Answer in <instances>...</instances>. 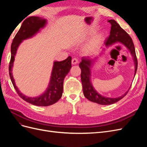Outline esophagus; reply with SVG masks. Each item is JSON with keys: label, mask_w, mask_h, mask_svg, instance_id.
Wrapping results in <instances>:
<instances>
[{"label": "esophagus", "mask_w": 147, "mask_h": 147, "mask_svg": "<svg viewBox=\"0 0 147 147\" xmlns=\"http://www.w3.org/2000/svg\"><path fill=\"white\" fill-rule=\"evenodd\" d=\"M78 63V61L77 59L76 58H74L72 60V64H76Z\"/></svg>", "instance_id": "1"}]
</instances>
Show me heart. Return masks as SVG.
Listing matches in <instances>:
<instances>
[{"mask_svg":"<svg viewBox=\"0 0 147 147\" xmlns=\"http://www.w3.org/2000/svg\"><path fill=\"white\" fill-rule=\"evenodd\" d=\"M97 28L93 27V26H89L86 28L84 30L83 36L82 37L81 41L86 40L90 38L91 36L95 34L96 32ZM104 40V37L101 33H97L87 44V45L84 48V52L87 55H91L95 53L99 50L100 47L102 46Z\"/></svg>","mask_w":147,"mask_h":147,"instance_id":"1","label":"heart"}]
</instances>
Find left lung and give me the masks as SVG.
<instances>
[{"label":"left lung","mask_w":147,"mask_h":147,"mask_svg":"<svg viewBox=\"0 0 147 147\" xmlns=\"http://www.w3.org/2000/svg\"><path fill=\"white\" fill-rule=\"evenodd\" d=\"M111 24V30L110 35L107 38L105 42V46L107 48L115 45V44H121L125 47L129 51L134 61L135 65L134 77L136 75L137 69V59L136 55L135 48L132 40L129 34L123 30L120 26L113 20H110L108 21ZM105 51V49L103 50ZM104 53H102V54ZM99 57H96L94 59H89L88 57H83L82 62L79 64V67H80L81 72V80L83 85V91L84 97L89 100L99 104L100 105H110L116 103L119 100L125 96L129 90H127L124 94L118 97H108L103 96L97 92L94 88L93 87L91 83V68L95 63V62L98 59Z\"/></svg>","instance_id":"1"}]
</instances>
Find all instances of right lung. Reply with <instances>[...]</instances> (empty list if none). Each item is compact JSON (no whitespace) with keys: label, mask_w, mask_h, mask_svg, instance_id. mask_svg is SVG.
I'll list each match as a JSON object with an SVG mask.
<instances>
[{"label":"right lung","mask_w":147,"mask_h":147,"mask_svg":"<svg viewBox=\"0 0 147 147\" xmlns=\"http://www.w3.org/2000/svg\"><path fill=\"white\" fill-rule=\"evenodd\" d=\"M47 20L38 16H30L26 18L22 24L18 32L13 40L11 46V59L9 65V74L13 85L20 97L29 103L46 107L55 104L62 97L63 92L64 80L72 67V57L69 56L63 61H55L53 63L50 80L45 91L39 96L30 97L21 93L16 86L13 77L12 69L17 50L23 40L32 38L45 27Z\"/></svg>","instance_id":"add662e5"}]
</instances>
